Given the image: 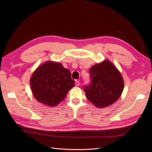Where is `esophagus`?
Instances as JSON below:
<instances>
[{"instance_id":"obj_1","label":"esophagus","mask_w":152,"mask_h":152,"mask_svg":"<svg viewBox=\"0 0 152 152\" xmlns=\"http://www.w3.org/2000/svg\"><path fill=\"white\" fill-rule=\"evenodd\" d=\"M75 85H76V86H80V81H79V80H76Z\"/></svg>"}]
</instances>
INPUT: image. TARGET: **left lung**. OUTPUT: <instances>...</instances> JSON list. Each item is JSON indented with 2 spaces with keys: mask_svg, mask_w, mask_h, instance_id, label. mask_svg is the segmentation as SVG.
Instances as JSON below:
<instances>
[{
  "mask_svg": "<svg viewBox=\"0 0 152 152\" xmlns=\"http://www.w3.org/2000/svg\"><path fill=\"white\" fill-rule=\"evenodd\" d=\"M91 83L83 88L87 98L96 107H106L120 97L124 82L119 71L108 60L91 67Z\"/></svg>",
  "mask_w": 152,
  "mask_h": 152,
  "instance_id": "obj_1",
  "label": "left lung"
}]
</instances>
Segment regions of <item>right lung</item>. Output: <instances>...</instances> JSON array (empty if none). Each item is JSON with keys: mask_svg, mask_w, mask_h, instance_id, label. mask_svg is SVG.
<instances>
[{"mask_svg": "<svg viewBox=\"0 0 152 152\" xmlns=\"http://www.w3.org/2000/svg\"><path fill=\"white\" fill-rule=\"evenodd\" d=\"M30 83L34 98L49 106L60 103L75 85L70 70L53 61L38 66L31 76Z\"/></svg>", "mask_w": 152, "mask_h": 152, "instance_id": "add662e5", "label": "right lung"}]
</instances>
